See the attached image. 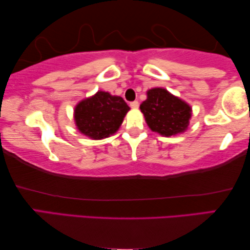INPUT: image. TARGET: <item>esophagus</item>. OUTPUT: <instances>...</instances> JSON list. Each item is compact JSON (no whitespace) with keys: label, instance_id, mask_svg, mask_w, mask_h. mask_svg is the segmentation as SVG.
<instances>
[{"label":"esophagus","instance_id":"34e87169","mask_svg":"<svg viewBox=\"0 0 250 250\" xmlns=\"http://www.w3.org/2000/svg\"><path fill=\"white\" fill-rule=\"evenodd\" d=\"M138 106H140V103H138L137 101H134V102H132V103H130V107H132L133 109H137Z\"/></svg>","mask_w":250,"mask_h":250}]
</instances>
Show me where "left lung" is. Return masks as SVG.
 <instances>
[{
  "label": "left lung",
  "mask_w": 250,
  "mask_h": 250,
  "mask_svg": "<svg viewBox=\"0 0 250 250\" xmlns=\"http://www.w3.org/2000/svg\"><path fill=\"white\" fill-rule=\"evenodd\" d=\"M140 108L148 127L163 136L181 134L189 125L191 107L165 88L156 87L147 91V100Z\"/></svg>",
  "instance_id": "8db88e82"
}]
</instances>
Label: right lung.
Instances as JSON below:
<instances>
[{"label": "right lung", "mask_w": 250, "mask_h": 250, "mask_svg": "<svg viewBox=\"0 0 250 250\" xmlns=\"http://www.w3.org/2000/svg\"><path fill=\"white\" fill-rule=\"evenodd\" d=\"M129 109L122 97L100 91L76 105L75 124L82 134L93 140H103L120 128Z\"/></svg>", "instance_id": "add662e5"}]
</instances>
